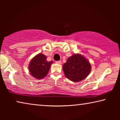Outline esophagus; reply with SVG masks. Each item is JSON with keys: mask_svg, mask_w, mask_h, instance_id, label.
I'll return each instance as SVG.
<instances>
[{"mask_svg": "<svg viewBox=\"0 0 120 120\" xmlns=\"http://www.w3.org/2000/svg\"><path fill=\"white\" fill-rule=\"evenodd\" d=\"M56 63L58 64H61L62 62H61V61H60V60H58V61L56 62Z\"/></svg>", "mask_w": 120, "mask_h": 120, "instance_id": "34e87169", "label": "esophagus"}]
</instances>
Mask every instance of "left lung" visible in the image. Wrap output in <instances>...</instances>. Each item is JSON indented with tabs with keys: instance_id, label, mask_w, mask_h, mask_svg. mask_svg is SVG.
Returning a JSON list of instances; mask_svg holds the SVG:
<instances>
[{
	"instance_id": "1",
	"label": "left lung",
	"mask_w": 120,
	"mask_h": 120,
	"mask_svg": "<svg viewBox=\"0 0 120 120\" xmlns=\"http://www.w3.org/2000/svg\"><path fill=\"white\" fill-rule=\"evenodd\" d=\"M65 76L73 82L81 81L86 78L91 70L87 59L80 53L74 54L67 59L63 65Z\"/></svg>"
}]
</instances>
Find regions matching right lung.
Instances as JSON below:
<instances>
[{
	"label": "right lung",
	"instance_id": "add662e5",
	"mask_svg": "<svg viewBox=\"0 0 120 120\" xmlns=\"http://www.w3.org/2000/svg\"><path fill=\"white\" fill-rule=\"evenodd\" d=\"M47 57L44 54L39 53L30 60L28 65L30 74L37 79H42L49 73L50 67L53 62H48Z\"/></svg>",
	"mask_w": 120,
	"mask_h": 120
}]
</instances>
